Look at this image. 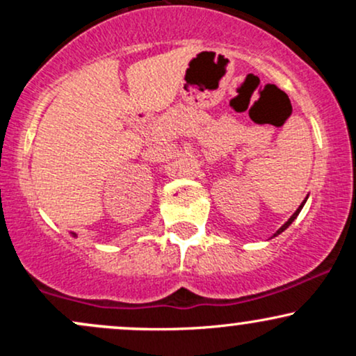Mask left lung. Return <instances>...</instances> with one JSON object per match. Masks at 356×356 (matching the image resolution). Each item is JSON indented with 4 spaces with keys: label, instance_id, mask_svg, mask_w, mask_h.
Here are the masks:
<instances>
[{
    "label": "left lung",
    "instance_id": "obj_1",
    "mask_svg": "<svg viewBox=\"0 0 356 356\" xmlns=\"http://www.w3.org/2000/svg\"><path fill=\"white\" fill-rule=\"evenodd\" d=\"M306 199H308V195H306ZM306 199H305V201H303V204H301V206H300V207H298V209L295 211V214H293V216H291V218H289L288 220H286V222L283 224V226H281V227H280V229H277V231H276V234H273V238H276V236H277V234H281V232H283L284 229H288V227H289V226H291V222H293V220H295V219L298 218V214H300V211H301V209H303V206H305Z\"/></svg>",
    "mask_w": 356,
    "mask_h": 356
}]
</instances>
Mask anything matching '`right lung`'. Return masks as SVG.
Returning <instances> with one entry per match:
<instances>
[{"mask_svg": "<svg viewBox=\"0 0 356 356\" xmlns=\"http://www.w3.org/2000/svg\"><path fill=\"white\" fill-rule=\"evenodd\" d=\"M70 234L73 236V238H76V234H75V232H70Z\"/></svg>", "mask_w": 356, "mask_h": 356, "instance_id": "right-lung-1", "label": "right lung"}]
</instances>
